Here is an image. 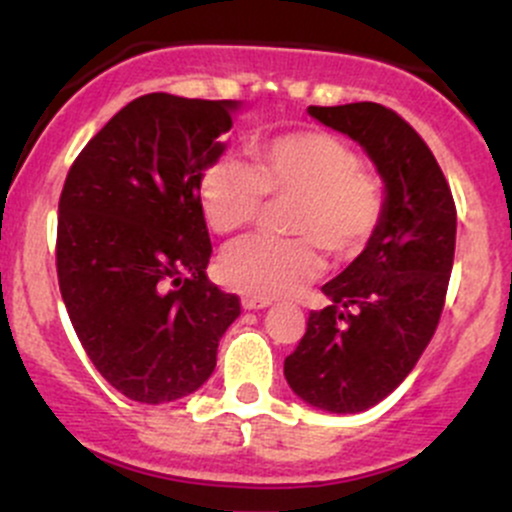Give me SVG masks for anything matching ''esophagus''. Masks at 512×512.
Returning <instances> with one entry per match:
<instances>
[{
  "mask_svg": "<svg viewBox=\"0 0 512 512\" xmlns=\"http://www.w3.org/2000/svg\"><path fill=\"white\" fill-rule=\"evenodd\" d=\"M272 299H265V297H242V307L245 309H265L270 307Z\"/></svg>",
  "mask_w": 512,
  "mask_h": 512,
  "instance_id": "34e87169",
  "label": "esophagus"
}]
</instances>
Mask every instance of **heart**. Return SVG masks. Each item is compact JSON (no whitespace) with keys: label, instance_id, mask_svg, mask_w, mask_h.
Listing matches in <instances>:
<instances>
[{"label":"heart","instance_id":"b5f03b06","mask_svg":"<svg viewBox=\"0 0 512 512\" xmlns=\"http://www.w3.org/2000/svg\"><path fill=\"white\" fill-rule=\"evenodd\" d=\"M250 165L220 156L198 178L205 223L218 235L260 220L267 198L289 200L292 237L255 235L235 242L220 275L250 297H285L322 272V252L344 262L361 255L384 223L386 190L361 165L352 143L324 128H299L252 143Z\"/></svg>","mask_w":512,"mask_h":512}]
</instances>
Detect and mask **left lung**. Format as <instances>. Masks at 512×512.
<instances>
[{
	"label": "left lung",
	"instance_id": "1",
	"mask_svg": "<svg viewBox=\"0 0 512 512\" xmlns=\"http://www.w3.org/2000/svg\"><path fill=\"white\" fill-rule=\"evenodd\" d=\"M359 143L386 183L384 223L364 252L322 287L285 359L294 394L332 414H359L391 394L436 334L456 252V203L441 165L391 108L361 101L309 106Z\"/></svg>",
	"mask_w": 512,
	"mask_h": 512
}]
</instances>
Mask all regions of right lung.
Masks as SVG:
<instances>
[{"instance_id":"right-lung-1","label":"right lung","mask_w":512,"mask_h":512,"mask_svg":"<svg viewBox=\"0 0 512 512\" xmlns=\"http://www.w3.org/2000/svg\"><path fill=\"white\" fill-rule=\"evenodd\" d=\"M235 101L146 94L71 165L59 198L56 275L98 374L138 404L198 391L240 299L205 275L213 245L198 178L225 151Z\"/></svg>"}]
</instances>
